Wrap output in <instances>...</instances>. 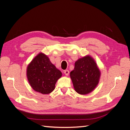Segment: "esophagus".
Returning <instances> with one entry per match:
<instances>
[{
    "label": "esophagus",
    "instance_id": "34e87169",
    "mask_svg": "<svg viewBox=\"0 0 130 130\" xmlns=\"http://www.w3.org/2000/svg\"><path fill=\"white\" fill-rule=\"evenodd\" d=\"M63 73H64V74L66 75H67V76H68V75H69V70H64V72H63Z\"/></svg>",
    "mask_w": 130,
    "mask_h": 130
}]
</instances>
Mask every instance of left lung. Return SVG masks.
<instances>
[{"label": "left lung", "instance_id": "left-lung-1", "mask_svg": "<svg viewBox=\"0 0 130 130\" xmlns=\"http://www.w3.org/2000/svg\"><path fill=\"white\" fill-rule=\"evenodd\" d=\"M70 76L75 91L85 95L92 92L97 86L100 72L94 59L87 55L75 62L74 69L70 72Z\"/></svg>", "mask_w": 130, "mask_h": 130}]
</instances>
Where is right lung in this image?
Wrapping results in <instances>:
<instances>
[{
  "label": "right lung",
  "instance_id": "obj_1",
  "mask_svg": "<svg viewBox=\"0 0 130 130\" xmlns=\"http://www.w3.org/2000/svg\"><path fill=\"white\" fill-rule=\"evenodd\" d=\"M26 75L29 84L34 90L47 94L54 90L62 73L50 62L48 56L41 53L27 66Z\"/></svg>",
  "mask_w": 130,
  "mask_h": 130
}]
</instances>
